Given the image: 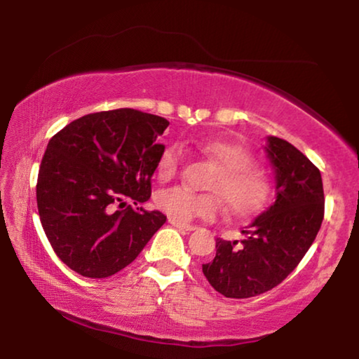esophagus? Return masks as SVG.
<instances>
[{"label": "esophagus", "mask_w": 359, "mask_h": 359, "mask_svg": "<svg viewBox=\"0 0 359 359\" xmlns=\"http://www.w3.org/2000/svg\"><path fill=\"white\" fill-rule=\"evenodd\" d=\"M168 222H170L171 225H173V227H178V229H181V230H186V232H193V230H196L194 225L183 224V222H180V220H176V219H173V217H168Z\"/></svg>", "instance_id": "esophagus-1"}]
</instances>
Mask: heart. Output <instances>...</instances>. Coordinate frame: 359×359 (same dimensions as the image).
<instances>
[{"mask_svg": "<svg viewBox=\"0 0 359 359\" xmlns=\"http://www.w3.org/2000/svg\"><path fill=\"white\" fill-rule=\"evenodd\" d=\"M199 150L217 161L222 168L212 181L210 191L217 194H196L173 186L155 194V205L170 217L180 222H191L194 219H214L222 209V196L229 212L237 217H248L259 210L271 194V183L262 168L255 166V156L243 145L227 140L201 142ZM180 145H168L156 161L158 180H171L178 173L181 165Z\"/></svg>", "mask_w": 359, "mask_h": 359, "instance_id": "1", "label": "heart"}]
</instances>
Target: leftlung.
Wrapping results in <instances>:
<instances>
[{"mask_svg": "<svg viewBox=\"0 0 359 359\" xmlns=\"http://www.w3.org/2000/svg\"><path fill=\"white\" fill-rule=\"evenodd\" d=\"M276 171V199L242 230L243 240L217 238L214 259L203 264L210 286L225 297L269 291L291 274L316 240L325 198L320 171L289 142L268 137Z\"/></svg>", "mask_w": 359, "mask_h": 359, "instance_id": "obj_1", "label": "left lung"}]
</instances>
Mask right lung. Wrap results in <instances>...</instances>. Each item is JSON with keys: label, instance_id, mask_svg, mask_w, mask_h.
<instances>
[{"label": "right lung", "instance_id": "add662e5", "mask_svg": "<svg viewBox=\"0 0 359 359\" xmlns=\"http://www.w3.org/2000/svg\"><path fill=\"white\" fill-rule=\"evenodd\" d=\"M170 122L129 109L70 122L48 142L37 178V209L57 257L86 278L121 271L166 222L160 210L134 209L150 199L151 176Z\"/></svg>", "mask_w": 359, "mask_h": 359}]
</instances>
